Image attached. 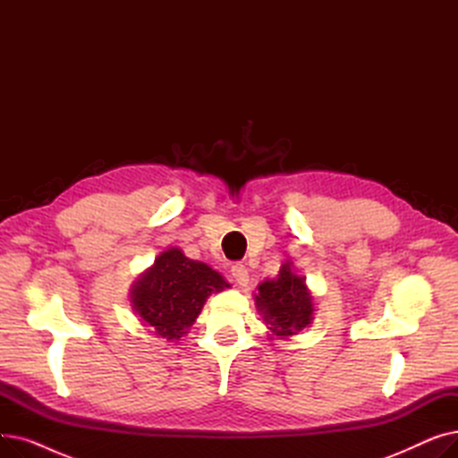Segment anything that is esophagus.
<instances>
[{
    "label": "esophagus",
    "instance_id": "34e87169",
    "mask_svg": "<svg viewBox=\"0 0 458 458\" xmlns=\"http://www.w3.org/2000/svg\"><path fill=\"white\" fill-rule=\"evenodd\" d=\"M232 276L242 287H245L249 284V269L245 266H242V263H235V266L232 267Z\"/></svg>",
    "mask_w": 458,
    "mask_h": 458
}]
</instances>
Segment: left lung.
<instances>
[{
    "instance_id": "obj_1",
    "label": "left lung",
    "mask_w": 458,
    "mask_h": 458,
    "mask_svg": "<svg viewBox=\"0 0 458 458\" xmlns=\"http://www.w3.org/2000/svg\"><path fill=\"white\" fill-rule=\"evenodd\" d=\"M254 302L267 325L269 340H287L314 321V295L306 276L297 275L292 261L282 263L276 278L258 284Z\"/></svg>"
}]
</instances>
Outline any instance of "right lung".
Returning <instances> with one entry per match:
<instances>
[{
    "mask_svg": "<svg viewBox=\"0 0 458 458\" xmlns=\"http://www.w3.org/2000/svg\"><path fill=\"white\" fill-rule=\"evenodd\" d=\"M226 287V278L208 263L189 259L182 249L171 247L133 282L130 302L144 327L159 338L178 342L197 321L208 297Z\"/></svg>",
    "mask_w": 458,
    "mask_h": 458,
    "instance_id": "obj_1",
    "label": "right lung"
}]
</instances>
